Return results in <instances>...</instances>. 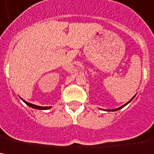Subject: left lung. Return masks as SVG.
I'll return each instance as SVG.
<instances>
[{"label": "left lung", "mask_w": 154, "mask_h": 154, "mask_svg": "<svg viewBox=\"0 0 154 154\" xmlns=\"http://www.w3.org/2000/svg\"><path fill=\"white\" fill-rule=\"evenodd\" d=\"M134 97H135V96H134V97H133L131 99V100H130V101H129V102H128V103H125V104H124V105H123V106H121V107H119V108H115V109H112V110H111V111H117V110H119V109H120V108H124V107H125V105H127V104L129 103H130V102H131V101H132V99L134 98ZM109 111H110V110H109Z\"/></svg>", "instance_id": "8db88e82"}]
</instances>
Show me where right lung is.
I'll return each mask as SVG.
<instances>
[{"label": "right lung", "instance_id": "obj_1", "mask_svg": "<svg viewBox=\"0 0 154 154\" xmlns=\"http://www.w3.org/2000/svg\"><path fill=\"white\" fill-rule=\"evenodd\" d=\"M23 100V99H22ZM25 103L28 105V106H29L30 108H35V109H49V108H51V107H40V106H37V105H34V104L32 103H27V102H25L24 100H23Z\"/></svg>", "mask_w": 154, "mask_h": 154}]
</instances>
